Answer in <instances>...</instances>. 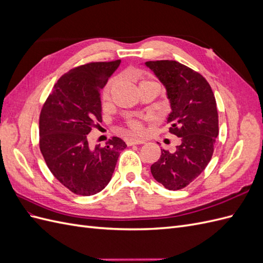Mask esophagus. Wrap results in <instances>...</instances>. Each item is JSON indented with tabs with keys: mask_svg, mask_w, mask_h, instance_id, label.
<instances>
[{
	"mask_svg": "<svg viewBox=\"0 0 263 263\" xmlns=\"http://www.w3.org/2000/svg\"><path fill=\"white\" fill-rule=\"evenodd\" d=\"M126 144L128 146H133V145H142L145 144V140H141V139H134V138H130V139H127Z\"/></svg>",
	"mask_w": 263,
	"mask_h": 263,
	"instance_id": "34e87169",
	"label": "esophagus"
}]
</instances>
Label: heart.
Here are the masks:
<instances>
[{
  "instance_id": "b5f03b06",
  "label": "heart",
  "mask_w": 263,
  "mask_h": 263,
  "mask_svg": "<svg viewBox=\"0 0 263 263\" xmlns=\"http://www.w3.org/2000/svg\"><path fill=\"white\" fill-rule=\"evenodd\" d=\"M116 84V79H112V80H109L106 85L104 86V89L102 91V101L103 102H107L110 98V93L113 91V87ZM148 84H158L156 81L154 80H150V79L147 78H141L139 80V89L142 86L148 85ZM127 126L129 127V129L134 133V134H137L140 135L144 133V127H142V123L140 119L138 118H135V117H130L127 119L126 122Z\"/></svg>"
}]
</instances>
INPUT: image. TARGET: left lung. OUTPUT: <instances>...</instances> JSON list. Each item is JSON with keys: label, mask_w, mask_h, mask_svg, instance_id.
Wrapping results in <instances>:
<instances>
[{"label": "left lung", "mask_w": 263, "mask_h": 263, "mask_svg": "<svg viewBox=\"0 0 263 263\" xmlns=\"http://www.w3.org/2000/svg\"><path fill=\"white\" fill-rule=\"evenodd\" d=\"M146 66L165 86L172 108L169 133L180 137L176 151L162 149L150 170L165 189L181 190L200 176L212 159L219 132L216 100L206 79L178 61H147Z\"/></svg>", "instance_id": "1"}]
</instances>
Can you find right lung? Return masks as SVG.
<instances>
[{
  "label": "right lung",
  "instance_id": "right-lung-1",
  "mask_svg": "<svg viewBox=\"0 0 263 263\" xmlns=\"http://www.w3.org/2000/svg\"><path fill=\"white\" fill-rule=\"evenodd\" d=\"M121 60L89 62L63 74L52 87L39 116V148L53 177L71 192L99 193L112 179L126 148L118 137L91 148L87 134L102 122L100 91Z\"/></svg>",
  "mask_w": 263,
  "mask_h": 263
}]
</instances>
